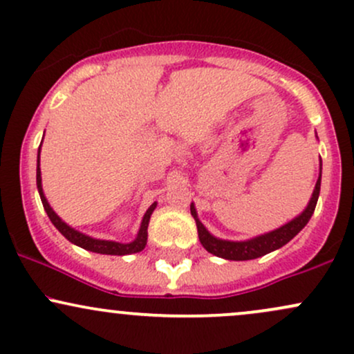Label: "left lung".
Returning <instances> with one entry per match:
<instances>
[{"label": "left lung", "mask_w": 354, "mask_h": 354, "mask_svg": "<svg viewBox=\"0 0 354 354\" xmlns=\"http://www.w3.org/2000/svg\"><path fill=\"white\" fill-rule=\"evenodd\" d=\"M319 188H321V173H319L318 181H316L315 191H313L311 194V200L308 203L306 209H304L299 216L291 219L290 223H286V225L281 226V228L270 231V233L261 234V236L246 239V241H228V239L214 238L213 234L203 226L200 219H198L196 209H194L193 203H191V214H193L194 221H196L198 236H200L201 245L206 251H208V253L218 256V258L231 259V261H248V259H256L259 258V256H265L268 253H271V251L284 246L288 241H291V239H293L296 234L304 228V226L308 225V221H310L313 213H315L316 203H318Z\"/></svg>", "instance_id": "left-lung-1"}]
</instances>
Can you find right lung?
Returning a JSON list of instances; mask_svg holds the SVG:
<instances>
[{
    "label": "right lung",
    "instance_id": "obj_1",
    "mask_svg": "<svg viewBox=\"0 0 354 354\" xmlns=\"http://www.w3.org/2000/svg\"><path fill=\"white\" fill-rule=\"evenodd\" d=\"M41 149V146H39ZM36 186H38L39 191V198H41L43 208L46 211L48 218L51 219L53 225L56 226V230L63 234L68 241H71L73 245L83 248V250L93 251V253H100V254H118V256H124V254H131V253H140V251L145 250L146 241H148V225H149V218H151L154 208H156V203H153L149 206L148 211L145 213L143 221H141L140 231H138V236L135 241L131 243H116V241H106V239H95L91 236H86V234L80 233V231L73 230L71 226H68L66 223L61 219L58 214L53 211L50 206V203L46 201V196L43 193V186H41V169H39V153H38V166H36Z\"/></svg>",
    "mask_w": 354,
    "mask_h": 354
}]
</instances>
